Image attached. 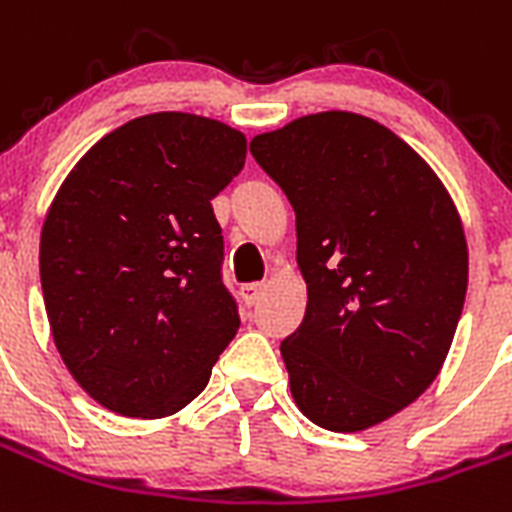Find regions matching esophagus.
<instances>
[{"label": "esophagus", "mask_w": 512, "mask_h": 512, "mask_svg": "<svg viewBox=\"0 0 512 512\" xmlns=\"http://www.w3.org/2000/svg\"><path fill=\"white\" fill-rule=\"evenodd\" d=\"M239 296H242V301L247 306H255L262 296V283H247V286H242Z\"/></svg>", "instance_id": "obj_1"}]
</instances>
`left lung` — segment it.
<instances>
[{"label":"left lung","instance_id":"8db88e82","mask_svg":"<svg viewBox=\"0 0 512 512\" xmlns=\"http://www.w3.org/2000/svg\"><path fill=\"white\" fill-rule=\"evenodd\" d=\"M250 151L296 213L309 301L281 342L293 399L335 433L379 425L451 348L469 281L459 211L425 159L366 115H304Z\"/></svg>","mask_w":512,"mask_h":512}]
</instances>
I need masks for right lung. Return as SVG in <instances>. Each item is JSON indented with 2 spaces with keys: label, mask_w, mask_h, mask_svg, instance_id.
Wrapping results in <instances>:
<instances>
[{
  "label": "right lung",
  "mask_w": 512,
  "mask_h": 512,
  "mask_svg": "<svg viewBox=\"0 0 512 512\" xmlns=\"http://www.w3.org/2000/svg\"><path fill=\"white\" fill-rule=\"evenodd\" d=\"M247 139L190 113H151L92 146L51 203L41 286L77 384L126 417L193 402L239 330L211 201Z\"/></svg>",
  "instance_id": "add662e5"
}]
</instances>
